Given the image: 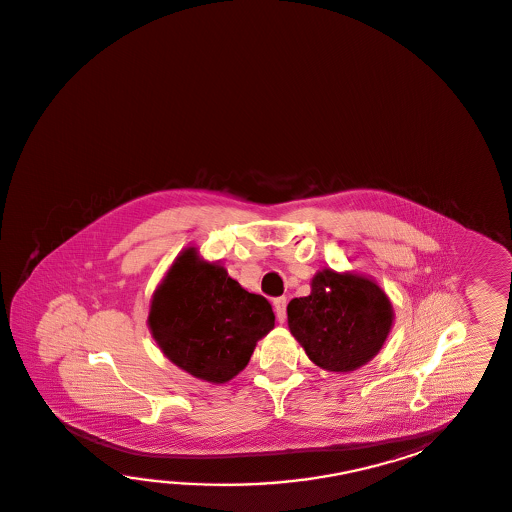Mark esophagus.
<instances>
[{
    "label": "esophagus",
    "mask_w": 512,
    "mask_h": 512,
    "mask_svg": "<svg viewBox=\"0 0 512 512\" xmlns=\"http://www.w3.org/2000/svg\"><path fill=\"white\" fill-rule=\"evenodd\" d=\"M286 297H277L275 301H273V308H275V315H277V319H279V323H284L286 321Z\"/></svg>",
    "instance_id": "1"
}]
</instances>
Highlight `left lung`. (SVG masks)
I'll return each instance as SVG.
<instances>
[{
  "mask_svg": "<svg viewBox=\"0 0 512 512\" xmlns=\"http://www.w3.org/2000/svg\"><path fill=\"white\" fill-rule=\"evenodd\" d=\"M394 308L376 282L357 273L323 270L312 293L288 304V326L313 363L330 372H352L385 345Z\"/></svg>",
  "mask_w": 512,
  "mask_h": 512,
  "instance_id": "obj_1",
  "label": "left lung"
}]
</instances>
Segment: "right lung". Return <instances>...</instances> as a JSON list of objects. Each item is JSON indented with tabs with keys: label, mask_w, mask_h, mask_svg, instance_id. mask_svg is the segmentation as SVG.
<instances>
[{
	"label": "right lung",
	"mask_w": 512,
	"mask_h": 512,
	"mask_svg": "<svg viewBox=\"0 0 512 512\" xmlns=\"http://www.w3.org/2000/svg\"><path fill=\"white\" fill-rule=\"evenodd\" d=\"M147 324L167 359L193 377L226 383L275 326L272 304L246 292L195 248L178 255L153 293Z\"/></svg>",
	"instance_id": "add662e5"
}]
</instances>
